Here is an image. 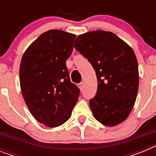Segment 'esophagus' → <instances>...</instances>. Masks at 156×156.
I'll return each mask as SVG.
<instances>
[{
  "label": "esophagus",
  "instance_id": "34e87169",
  "mask_svg": "<svg viewBox=\"0 0 156 156\" xmlns=\"http://www.w3.org/2000/svg\"><path fill=\"white\" fill-rule=\"evenodd\" d=\"M83 87H84V83H83V82L80 83H79V87H80V89L81 90H83Z\"/></svg>",
  "mask_w": 156,
  "mask_h": 156
}]
</instances>
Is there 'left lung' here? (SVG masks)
Segmentation results:
<instances>
[{
    "label": "left lung",
    "instance_id": "1",
    "mask_svg": "<svg viewBox=\"0 0 156 156\" xmlns=\"http://www.w3.org/2000/svg\"><path fill=\"white\" fill-rule=\"evenodd\" d=\"M74 48L87 58L97 76V92L89 101L94 118L108 126L123 122L138 90V65L133 49L115 34L103 30L80 35Z\"/></svg>",
    "mask_w": 156,
    "mask_h": 156
}]
</instances>
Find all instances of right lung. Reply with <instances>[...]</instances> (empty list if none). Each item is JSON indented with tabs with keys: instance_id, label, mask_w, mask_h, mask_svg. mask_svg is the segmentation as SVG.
<instances>
[{
	"instance_id": "obj_1",
	"label": "right lung",
	"mask_w": 156,
	"mask_h": 156,
	"mask_svg": "<svg viewBox=\"0 0 156 156\" xmlns=\"http://www.w3.org/2000/svg\"><path fill=\"white\" fill-rule=\"evenodd\" d=\"M75 38L62 30H48L22 58L19 77L25 102L34 118L49 127L68 120L80 97V90L71 82L66 66Z\"/></svg>"
}]
</instances>
